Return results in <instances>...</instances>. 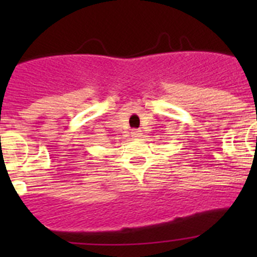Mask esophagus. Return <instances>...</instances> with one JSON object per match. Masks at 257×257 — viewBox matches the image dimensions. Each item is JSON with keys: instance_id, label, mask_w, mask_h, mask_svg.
<instances>
[{"instance_id": "esophagus-1", "label": "esophagus", "mask_w": 257, "mask_h": 257, "mask_svg": "<svg viewBox=\"0 0 257 257\" xmlns=\"http://www.w3.org/2000/svg\"><path fill=\"white\" fill-rule=\"evenodd\" d=\"M133 135L134 136H142V133H140L139 130H134L133 131Z\"/></svg>"}]
</instances>
